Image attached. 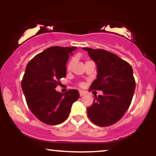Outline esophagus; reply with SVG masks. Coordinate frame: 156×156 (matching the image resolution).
I'll use <instances>...</instances> for the list:
<instances>
[{
  "label": "esophagus",
  "mask_w": 156,
  "mask_h": 156,
  "mask_svg": "<svg viewBox=\"0 0 156 156\" xmlns=\"http://www.w3.org/2000/svg\"><path fill=\"white\" fill-rule=\"evenodd\" d=\"M85 94H86V92H83V91H80V97L85 95Z\"/></svg>",
  "instance_id": "34e87169"
}]
</instances>
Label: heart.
I'll return each mask as SVG.
<instances>
[{
    "label": "heart",
    "instance_id": "heart-1",
    "mask_svg": "<svg viewBox=\"0 0 156 156\" xmlns=\"http://www.w3.org/2000/svg\"><path fill=\"white\" fill-rule=\"evenodd\" d=\"M75 58H72L70 61L69 62V63L67 64V69H70L71 67H72L73 63H74ZM80 86H82V84H80Z\"/></svg>",
    "mask_w": 156,
    "mask_h": 156
}]
</instances>
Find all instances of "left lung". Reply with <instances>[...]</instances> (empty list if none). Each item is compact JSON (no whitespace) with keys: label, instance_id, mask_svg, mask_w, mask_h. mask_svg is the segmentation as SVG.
Instances as JSON below:
<instances>
[{"label":"left lung","instance_id":"left-lung-1","mask_svg":"<svg viewBox=\"0 0 156 156\" xmlns=\"http://www.w3.org/2000/svg\"><path fill=\"white\" fill-rule=\"evenodd\" d=\"M97 65V78L90 90H101L87 108L91 121L107 127L118 122L129 108L136 88L131 66L118 55L103 49L82 48Z\"/></svg>","mask_w":156,"mask_h":156}]
</instances>
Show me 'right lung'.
<instances>
[{"label": "right lung", "mask_w": 156, "mask_h": 156, "mask_svg": "<svg viewBox=\"0 0 156 156\" xmlns=\"http://www.w3.org/2000/svg\"><path fill=\"white\" fill-rule=\"evenodd\" d=\"M77 47L53 46L35 55L27 64L21 87L31 112L50 125L67 119L73 103L79 98L77 89L65 93L55 90L67 73V60Z\"/></svg>", "instance_id": "1"}]
</instances>
